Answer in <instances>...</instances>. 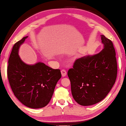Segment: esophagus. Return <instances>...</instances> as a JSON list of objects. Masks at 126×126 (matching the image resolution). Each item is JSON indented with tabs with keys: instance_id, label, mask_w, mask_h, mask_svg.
<instances>
[{
	"instance_id": "1",
	"label": "esophagus",
	"mask_w": 126,
	"mask_h": 126,
	"mask_svg": "<svg viewBox=\"0 0 126 126\" xmlns=\"http://www.w3.org/2000/svg\"><path fill=\"white\" fill-rule=\"evenodd\" d=\"M61 75H62V76L63 77H65L66 75V71L64 69H63L61 71Z\"/></svg>"
}]
</instances>
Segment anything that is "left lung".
<instances>
[{
    "label": "left lung",
    "mask_w": 126,
    "mask_h": 126,
    "mask_svg": "<svg viewBox=\"0 0 126 126\" xmlns=\"http://www.w3.org/2000/svg\"><path fill=\"white\" fill-rule=\"evenodd\" d=\"M101 36L102 51L77 59L67 72L74 99L85 106L103 100L116 80L117 64L113 43L104 35Z\"/></svg>",
    "instance_id": "8db88e82"
}]
</instances>
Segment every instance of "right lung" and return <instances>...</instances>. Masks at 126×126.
<instances>
[{"label": "right lung", "mask_w": 126, "mask_h": 126, "mask_svg": "<svg viewBox=\"0 0 126 126\" xmlns=\"http://www.w3.org/2000/svg\"><path fill=\"white\" fill-rule=\"evenodd\" d=\"M28 37L13 46L8 60V78L20 102L28 107L40 109L49 103L61 74L59 69H53L41 62L28 65L21 60L19 49Z\"/></svg>", "instance_id": "right-lung-1"}]
</instances>
